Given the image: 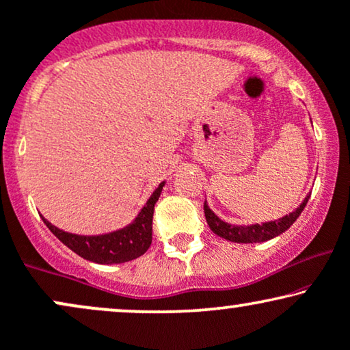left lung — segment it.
<instances>
[{"instance_id":"left-lung-1","label":"left lung","mask_w":350,"mask_h":350,"mask_svg":"<svg viewBox=\"0 0 350 350\" xmlns=\"http://www.w3.org/2000/svg\"><path fill=\"white\" fill-rule=\"evenodd\" d=\"M308 198H310V193L304 198V202L295 208L293 213L282 216V218L276 221H267V223H255L249 224V226H237V224L226 223L219 218V216L215 215V211L208 206V202L205 200L203 203V211H205V218L208 226H210L211 231H213L216 236L228 239L231 242H237V244H256V242H267L269 239L280 236L284 231H287L295 219L299 218L300 213L304 211L305 205H307Z\"/></svg>"}]
</instances>
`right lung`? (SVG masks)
<instances>
[{
	"instance_id": "add662e5",
	"label": "right lung",
	"mask_w": 350,
	"mask_h": 350,
	"mask_svg": "<svg viewBox=\"0 0 350 350\" xmlns=\"http://www.w3.org/2000/svg\"><path fill=\"white\" fill-rule=\"evenodd\" d=\"M166 180H163L154 189V192L150 196L147 203L139 211L132 223L127 226L119 228L116 231L96 234V236H82V234H74L63 231L56 228L46 218L42 219L46 224L48 229L59 239L66 247L76 252L82 258L88 262L100 263V265H114V263H126L137 256L144 255L152 244V221H153V208L154 203L161 196V190L165 187Z\"/></svg>"
}]
</instances>
